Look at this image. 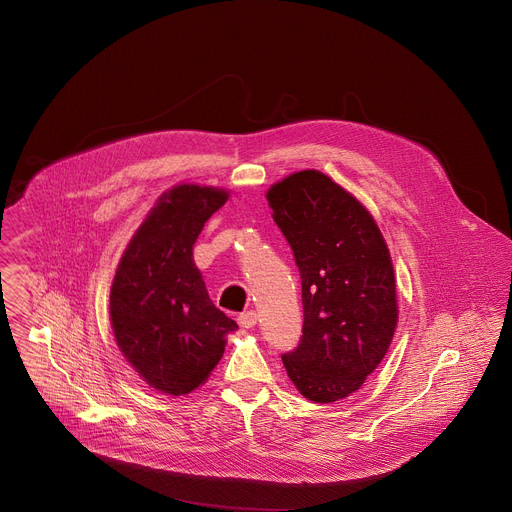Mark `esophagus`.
Returning <instances> with one entry per match:
<instances>
[{"instance_id":"esophagus-1","label":"esophagus","mask_w":512,"mask_h":512,"mask_svg":"<svg viewBox=\"0 0 512 512\" xmlns=\"http://www.w3.org/2000/svg\"><path fill=\"white\" fill-rule=\"evenodd\" d=\"M237 322H239L241 328H253V326L257 324V312H253V310L243 312V314L237 318Z\"/></svg>"}]
</instances>
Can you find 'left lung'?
Instances as JSON below:
<instances>
[{"mask_svg":"<svg viewBox=\"0 0 512 512\" xmlns=\"http://www.w3.org/2000/svg\"><path fill=\"white\" fill-rule=\"evenodd\" d=\"M267 200L302 277V340L283 367L306 399L340 401L379 367L397 328L387 243L373 214L318 170L283 178Z\"/></svg>","mask_w":512,"mask_h":512,"instance_id":"left-lung-1","label":"left lung"}]
</instances>
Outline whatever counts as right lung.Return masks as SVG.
I'll list each match as a JSON object with an SVG mask.
<instances>
[{"mask_svg":"<svg viewBox=\"0 0 512 512\" xmlns=\"http://www.w3.org/2000/svg\"><path fill=\"white\" fill-rule=\"evenodd\" d=\"M229 200L225 188L178 184L145 216L117 265L109 314L135 373L166 395L198 389L223 358L237 322L208 298L192 247Z\"/></svg>","mask_w":512,"mask_h":512,"instance_id":"obj_1","label":"right lung"}]
</instances>
